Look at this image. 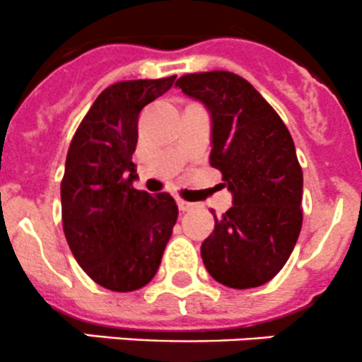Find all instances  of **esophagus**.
<instances>
[{"mask_svg": "<svg viewBox=\"0 0 362 362\" xmlns=\"http://www.w3.org/2000/svg\"><path fill=\"white\" fill-rule=\"evenodd\" d=\"M177 206H180V211H182V213H185V211L192 209L193 204L192 202H186V200H182V199H177Z\"/></svg>", "mask_w": 362, "mask_h": 362, "instance_id": "esophagus-1", "label": "esophagus"}]
</instances>
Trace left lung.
<instances>
[{
    "label": "left lung",
    "mask_w": 362,
    "mask_h": 362,
    "mask_svg": "<svg viewBox=\"0 0 362 362\" xmlns=\"http://www.w3.org/2000/svg\"><path fill=\"white\" fill-rule=\"evenodd\" d=\"M176 86L206 103L213 117L211 167L234 195L200 246L211 276L230 288L273 280L294 250L303 225V169L276 110L241 75L186 74Z\"/></svg>",
    "instance_id": "left-lung-1"
}]
</instances>
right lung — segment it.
Here are the masks:
<instances>
[{"label": "right lung", "instance_id": "1", "mask_svg": "<svg viewBox=\"0 0 362 362\" xmlns=\"http://www.w3.org/2000/svg\"><path fill=\"white\" fill-rule=\"evenodd\" d=\"M176 75L121 81L103 89L75 130L61 180L64 238L95 284L132 292L153 280L177 220L167 192L135 189L132 155L139 114Z\"/></svg>", "mask_w": 362, "mask_h": 362}]
</instances>
